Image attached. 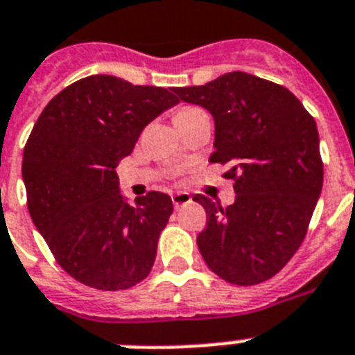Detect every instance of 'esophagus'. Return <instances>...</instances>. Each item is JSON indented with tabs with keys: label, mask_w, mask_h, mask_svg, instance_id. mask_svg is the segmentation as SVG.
<instances>
[{
	"label": "esophagus",
	"mask_w": 355,
	"mask_h": 355,
	"mask_svg": "<svg viewBox=\"0 0 355 355\" xmlns=\"http://www.w3.org/2000/svg\"><path fill=\"white\" fill-rule=\"evenodd\" d=\"M171 200H173V206L178 209V207H182V206H186V204L191 202L193 198H191V195H189V193L180 191V193H175V195L171 197Z\"/></svg>",
	"instance_id": "1"
}]
</instances>
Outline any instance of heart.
<instances>
[{
  "label": "heart",
  "instance_id": "heart-1",
  "mask_svg": "<svg viewBox=\"0 0 355 355\" xmlns=\"http://www.w3.org/2000/svg\"><path fill=\"white\" fill-rule=\"evenodd\" d=\"M191 109L193 107H186V109H180V111H191ZM180 111H178V112H180Z\"/></svg>",
  "mask_w": 355,
  "mask_h": 355
}]
</instances>
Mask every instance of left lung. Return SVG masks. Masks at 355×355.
<instances>
[{"label": "left lung", "instance_id": "left-lung-1", "mask_svg": "<svg viewBox=\"0 0 355 355\" xmlns=\"http://www.w3.org/2000/svg\"><path fill=\"white\" fill-rule=\"evenodd\" d=\"M178 100L215 120L209 162L226 164L235 202L220 207L195 195L207 213L200 255L220 279L252 286L272 279L297 252L322 187L315 120L286 87L235 71L198 87H177Z\"/></svg>", "mask_w": 355, "mask_h": 355}]
</instances>
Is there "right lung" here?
<instances>
[{"mask_svg":"<svg viewBox=\"0 0 355 355\" xmlns=\"http://www.w3.org/2000/svg\"><path fill=\"white\" fill-rule=\"evenodd\" d=\"M178 98L168 89L94 74L58 93L23 149L21 175L37 232L65 272L96 290H128L149 275L171 197L129 204L114 168L142 129Z\"/></svg>","mask_w":355,"mask_h":355,"instance_id":"1","label":"right lung"}]
</instances>
